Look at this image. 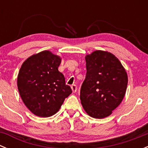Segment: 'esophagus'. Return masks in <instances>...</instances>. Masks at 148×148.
Masks as SVG:
<instances>
[{"instance_id": "esophagus-1", "label": "esophagus", "mask_w": 148, "mask_h": 148, "mask_svg": "<svg viewBox=\"0 0 148 148\" xmlns=\"http://www.w3.org/2000/svg\"><path fill=\"white\" fill-rule=\"evenodd\" d=\"M71 90H72V92H74H74H77V86H76L75 84L71 85Z\"/></svg>"}]
</instances>
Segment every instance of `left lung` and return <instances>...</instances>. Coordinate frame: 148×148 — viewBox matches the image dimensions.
Masks as SVG:
<instances>
[{
	"mask_svg": "<svg viewBox=\"0 0 148 148\" xmlns=\"http://www.w3.org/2000/svg\"><path fill=\"white\" fill-rule=\"evenodd\" d=\"M86 74L80 90L84 110L90 117L110 116L123 99L127 86V74L112 53L95 51L86 55Z\"/></svg>",
	"mask_w": 148,
	"mask_h": 148,
	"instance_id": "1",
	"label": "left lung"
}]
</instances>
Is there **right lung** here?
I'll list each match as a JSON object with an SVG mask.
<instances>
[{"label": "right lung", "mask_w": 148, "mask_h": 148, "mask_svg": "<svg viewBox=\"0 0 148 148\" xmlns=\"http://www.w3.org/2000/svg\"><path fill=\"white\" fill-rule=\"evenodd\" d=\"M62 59L49 51L28 57L23 63L17 78L19 94L33 114L48 117L56 114L72 90L59 71Z\"/></svg>", "instance_id": "obj_1"}]
</instances>
